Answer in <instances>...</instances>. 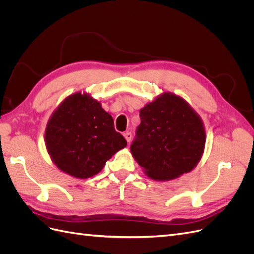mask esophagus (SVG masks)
Segmentation results:
<instances>
[{
  "mask_svg": "<svg viewBox=\"0 0 254 254\" xmlns=\"http://www.w3.org/2000/svg\"><path fill=\"white\" fill-rule=\"evenodd\" d=\"M124 136H125V139H126V141H127V142H130V141H131V137H132L131 132H129V131L124 132Z\"/></svg>",
  "mask_w": 254,
  "mask_h": 254,
  "instance_id": "esophagus-1",
  "label": "esophagus"
}]
</instances>
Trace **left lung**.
Masks as SVG:
<instances>
[{"label": "left lung", "mask_w": 254, "mask_h": 254, "mask_svg": "<svg viewBox=\"0 0 254 254\" xmlns=\"http://www.w3.org/2000/svg\"><path fill=\"white\" fill-rule=\"evenodd\" d=\"M141 124L130 150L153 180H172L190 172L205 144L201 119L183 98L163 93L140 111Z\"/></svg>", "instance_id": "8db88e82"}]
</instances>
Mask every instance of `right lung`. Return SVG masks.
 <instances>
[{"mask_svg":"<svg viewBox=\"0 0 254 254\" xmlns=\"http://www.w3.org/2000/svg\"><path fill=\"white\" fill-rule=\"evenodd\" d=\"M45 145L55 165L75 178L87 179L103 170L127 141L114 129L113 119L88 94L67 96L54 111L45 129Z\"/></svg>","mask_w":254,"mask_h":254,"instance_id":"obj_1","label":"right lung"}]
</instances>
